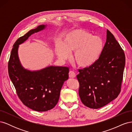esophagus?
<instances>
[{
	"label": "esophagus",
	"mask_w": 132,
	"mask_h": 132,
	"mask_svg": "<svg viewBox=\"0 0 132 132\" xmlns=\"http://www.w3.org/2000/svg\"><path fill=\"white\" fill-rule=\"evenodd\" d=\"M69 77L70 78H74L76 77V74L73 71H70L69 73Z\"/></svg>",
	"instance_id": "obj_1"
}]
</instances>
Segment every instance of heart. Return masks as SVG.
<instances>
[{"mask_svg": "<svg viewBox=\"0 0 132 132\" xmlns=\"http://www.w3.org/2000/svg\"><path fill=\"white\" fill-rule=\"evenodd\" d=\"M104 47L101 37L82 29H75L66 34L63 39V45L57 44L56 53L63 60L69 58L70 53L74 52V61L82 68L89 67L100 57Z\"/></svg>", "mask_w": 132, "mask_h": 132, "instance_id": "1", "label": "heart"}]
</instances>
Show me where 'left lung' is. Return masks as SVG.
<instances>
[{"mask_svg": "<svg viewBox=\"0 0 132 132\" xmlns=\"http://www.w3.org/2000/svg\"><path fill=\"white\" fill-rule=\"evenodd\" d=\"M125 55L113 34L107 30L106 41L94 64L79 70V95L82 103L97 109L116 98L121 91Z\"/></svg>", "mask_w": 132, "mask_h": 132, "instance_id": "left-lung-1", "label": "left lung"}]
</instances>
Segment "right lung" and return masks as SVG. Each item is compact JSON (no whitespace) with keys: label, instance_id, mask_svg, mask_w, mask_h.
<instances>
[{"label":"right lung","instance_id":"obj_1","mask_svg":"<svg viewBox=\"0 0 132 132\" xmlns=\"http://www.w3.org/2000/svg\"><path fill=\"white\" fill-rule=\"evenodd\" d=\"M46 27L39 25L20 37L13 46L8 63L9 77L19 98L25 106L38 112L51 110L57 105L62 87L69 78L68 67L51 65L32 71L25 69L20 61L19 45Z\"/></svg>","mask_w":132,"mask_h":132}]
</instances>
